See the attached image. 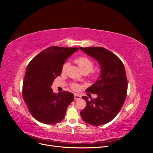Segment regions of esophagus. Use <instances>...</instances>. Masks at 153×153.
Segmentation results:
<instances>
[{"label": "esophagus", "instance_id": "obj_1", "mask_svg": "<svg viewBox=\"0 0 153 153\" xmlns=\"http://www.w3.org/2000/svg\"><path fill=\"white\" fill-rule=\"evenodd\" d=\"M81 98V96L78 94H75V100H80Z\"/></svg>", "mask_w": 153, "mask_h": 153}]
</instances>
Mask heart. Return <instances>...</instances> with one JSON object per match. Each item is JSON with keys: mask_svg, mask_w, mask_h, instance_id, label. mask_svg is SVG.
<instances>
[{"mask_svg": "<svg viewBox=\"0 0 153 153\" xmlns=\"http://www.w3.org/2000/svg\"><path fill=\"white\" fill-rule=\"evenodd\" d=\"M75 61L78 64V66H79V67L80 68V69H82V71L83 72L84 71L90 72L94 67V62H92L91 59L85 56H81V57H78L75 59ZM69 65V62L67 61L64 62L62 68V71H65L67 69V68H68ZM72 87L73 89H76L78 88V85L76 84H73Z\"/></svg>", "mask_w": 153, "mask_h": 153, "instance_id": "1", "label": "heart"}]
</instances>
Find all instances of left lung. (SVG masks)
I'll return each instance as SVG.
<instances>
[{"label": "left lung", "instance_id": "1", "mask_svg": "<svg viewBox=\"0 0 153 153\" xmlns=\"http://www.w3.org/2000/svg\"><path fill=\"white\" fill-rule=\"evenodd\" d=\"M87 55L94 58L100 66V75L87 92L98 96L86 101L85 108L80 112L86 123L100 126L109 123L116 116L126 98L128 82L124 64L120 59L103 47H80Z\"/></svg>", "mask_w": 153, "mask_h": 153}]
</instances>
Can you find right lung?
Segmentation results:
<instances>
[{
	"mask_svg": "<svg viewBox=\"0 0 153 153\" xmlns=\"http://www.w3.org/2000/svg\"><path fill=\"white\" fill-rule=\"evenodd\" d=\"M78 48L52 47L41 52L27 67L23 82V98L37 121L46 124L57 123L64 118L74 94L68 91L53 93L52 86L60 76L67 59Z\"/></svg>",
	"mask_w": 153,
	"mask_h": 153,
	"instance_id": "1",
	"label": "right lung"
}]
</instances>
